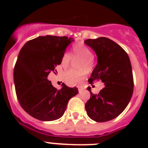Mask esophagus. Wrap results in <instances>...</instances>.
Listing matches in <instances>:
<instances>
[{"label": "esophagus", "instance_id": "34e87169", "mask_svg": "<svg viewBox=\"0 0 148 148\" xmlns=\"http://www.w3.org/2000/svg\"><path fill=\"white\" fill-rule=\"evenodd\" d=\"M82 90H83V88H81V87H78V91H79V93L82 92Z\"/></svg>", "mask_w": 148, "mask_h": 148}]
</instances>
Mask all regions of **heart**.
I'll return each instance as SVG.
<instances>
[{
  "label": "heart",
  "mask_w": 148,
  "mask_h": 148,
  "mask_svg": "<svg viewBox=\"0 0 148 148\" xmlns=\"http://www.w3.org/2000/svg\"><path fill=\"white\" fill-rule=\"evenodd\" d=\"M71 55L74 58H80V60L77 61V68L80 70H67L63 74V78L69 85H77L82 83L85 77L86 72L92 71L95 65V58L91 51L81 43L73 45ZM71 55L67 52L63 53L60 59V66L63 68H67L69 66Z\"/></svg>",
  "instance_id": "heart-1"
}]
</instances>
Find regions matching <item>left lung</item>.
I'll use <instances>...</instances> for the list:
<instances>
[{"instance_id":"1","label":"left lung","mask_w":148,"mask_h":148,"mask_svg":"<svg viewBox=\"0 0 148 148\" xmlns=\"http://www.w3.org/2000/svg\"><path fill=\"white\" fill-rule=\"evenodd\" d=\"M97 56V64L88 79L90 84L101 80L104 88L85 103L88 117L97 122L113 120L121 114L133 95L134 78L127 53L109 38L88 39L84 41Z\"/></svg>"}]
</instances>
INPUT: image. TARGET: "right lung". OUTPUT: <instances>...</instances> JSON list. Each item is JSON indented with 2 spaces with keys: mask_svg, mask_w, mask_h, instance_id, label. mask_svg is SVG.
<instances>
[{
  "mask_svg": "<svg viewBox=\"0 0 148 148\" xmlns=\"http://www.w3.org/2000/svg\"><path fill=\"white\" fill-rule=\"evenodd\" d=\"M73 41L66 36H40L25 43L14 69V81L20 105L31 117L43 121L61 117L70 99L78 89L62 84L57 90L47 80L60 64L66 47ZM56 74V73H55Z\"/></svg>",
  "mask_w": 148,
  "mask_h": 148,
  "instance_id": "add662e5",
  "label": "right lung"
}]
</instances>
